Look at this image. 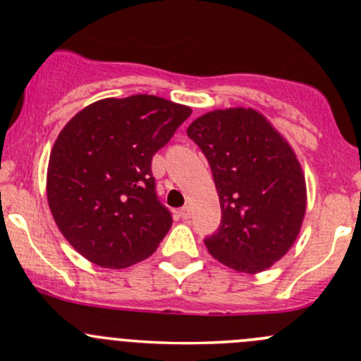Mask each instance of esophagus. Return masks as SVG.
Returning a JSON list of instances; mask_svg holds the SVG:
<instances>
[{
	"label": "esophagus",
	"instance_id": "1",
	"mask_svg": "<svg viewBox=\"0 0 361 361\" xmlns=\"http://www.w3.org/2000/svg\"><path fill=\"white\" fill-rule=\"evenodd\" d=\"M180 216L181 219H190V216H192V209H190L188 205H185V207L180 209Z\"/></svg>",
	"mask_w": 361,
	"mask_h": 361
}]
</instances>
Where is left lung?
Returning a JSON list of instances; mask_svg holds the SVG:
<instances>
[{
	"mask_svg": "<svg viewBox=\"0 0 361 361\" xmlns=\"http://www.w3.org/2000/svg\"><path fill=\"white\" fill-rule=\"evenodd\" d=\"M211 166L221 224L204 240L226 267L257 274L295 243L307 209L302 166L255 109H217L187 130Z\"/></svg>",
	"mask_w": 361,
	"mask_h": 361,
	"instance_id": "left-lung-1",
	"label": "left lung"
}]
</instances>
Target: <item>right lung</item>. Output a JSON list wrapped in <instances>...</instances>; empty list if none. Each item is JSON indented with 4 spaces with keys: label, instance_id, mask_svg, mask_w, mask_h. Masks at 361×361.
Segmentation results:
<instances>
[{
    "label": "right lung",
    "instance_id": "1",
    "mask_svg": "<svg viewBox=\"0 0 361 361\" xmlns=\"http://www.w3.org/2000/svg\"><path fill=\"white\" fill-rule=\"evenodd\" d=\"M192 114L137 94L102 99L59 132L47 168V202L59 231L96 265L123 269L152 255L173 224L152 176V156Z\"/></svg>",
    "mask_w": 361,
    "mask_h": 361
}]
</instances>
